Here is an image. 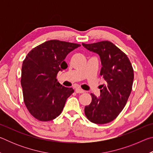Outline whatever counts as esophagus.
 Instances as JSON below:
<instances>
[{
	"label": "esophagus",
	"instance_id": "esophagus-1",
	"mask_svg": "<svg viewBox=\"0 0 153 153\" xmlns=\"http://www.w3.org/2000/svg\"><path fill=\"white\" fill-rule=\"evenodd\" d=\"M75 91H76V93H79V94H81V93H84L85 92L84 90H82L81 88H76Z\"/></svg>",
	"mask_w": 153,
	"mask_h": 153
}]
</instances>
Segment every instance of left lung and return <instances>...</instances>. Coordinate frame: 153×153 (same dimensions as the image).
Instances as JSON below:
<instances>
[{"mask_svg":"<svg viewBox=\"0 0 153 153\" xmlns=\"http://www.w3.org/2000/svg\"><path fill=\"white\" fill-rule=\"evenodd\" d=\"M82 45L100 56V75L106 81L100 97L91 94L92 102L85 107V115L92 123H109L123 109L130 95L134 81L132 65L126 54L109 41Z\"/></svg>","mask_w":153,"mask_h":153,"instance_id":"left-lung-1","label":"left lung"}]
</instances>
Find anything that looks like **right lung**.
Wrapping results in <instances>:
<instances>
[{"instance_id":"1","label":"right lung","mask_w":153,"mask_h":153,"mask_svg":"<svg viewBox=\"0 0 153 153\" xmlns=\"http://www.w3.org/2000/svg\"><path fill=\"white\" fill-rule=\"evenodd\" d=\"M81 46L51 40L33 48L23 62L21 84L24 103L33 117L51 121L61 113L66 100L74 92L57 82L59 71L65 69V59Z\"/></svg>"}]
</instances>
